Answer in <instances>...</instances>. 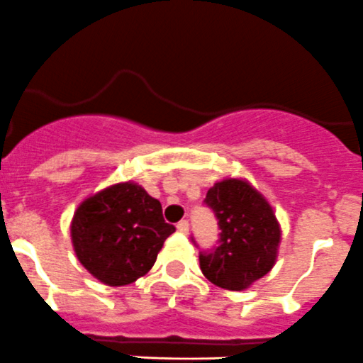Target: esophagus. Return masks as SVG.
<instances>
[{
	"mask_svg": "<svg viewBox=\"0 0 363 363\" xmlns=\"http://www.w3.org/2000/svg\"><path fill=\"white\" fill-rule=\"evenodd\" d=\"M176 228H178V231H182V233H187V231H189V220L182 219L178 224H176Z\"/></svg>",
	"mask_w": 363,
	"mask_h": 363,
	"instance_id": "34e87169",
	"label": "esophagus"
}]
</instances>
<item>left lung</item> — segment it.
Segmentation results:
<instances>
[{
  "mask_svg": "<svg viewBox=\"0 0 363 363\" xmlns=\"http://www.w3.org/2000/svg\"><path fill=\"white\" fill-rule=\"evenodd\" d=\"M203 203L220 233L217 246L199 251V267L217 287L244 291L274 265L281 237L274 212L247 182L233 178L217 182Z\"/></svg>",
  "mask_w": 363,
  "mask_h": 363,
  "instance_id": "left-lung-1",
  "label": "left lung"
}]
</instances>
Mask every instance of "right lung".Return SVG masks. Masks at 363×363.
<instances>
[{"mask_svg": "<svg viewBox=\"0 0 363 363\" xmlns=\"http://www.w3.org/2000/svg\"><path fill=\"white\" fill-rule=\"evenodd\" d=\"M176 228L162 205L143 187L126 182L85 199L74 212L71 239L76 257L99 281L121 287L153 267Z\"/></svg>", "mask_w": 363, "mask_h": 363, "instance_id": "obj_1", "label": "right lung"}]
</instances>
